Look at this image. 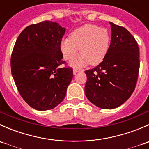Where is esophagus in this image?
<instances>
[{
    "mask_svg": "<svg viewBox=\"0 0 149 149\" xmlns=\"http://www.w3.org/2000/svg\"><path fill=\"white\" fill-rule=\"evenodd\" d=\"M81 69H79V68H73V74H76V73H77L78 72H79V71H81Z\"/></svg>",
    "mask_w": 149,
    "mask_h": 149,
    "instance_id": "esophagus-1",
    "label": "esophagus"
}]
</instances>
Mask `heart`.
Here are the masks:
<instances>
[{
  "label": "heart",
  "mask_w": 149,
  "mask_h": 149,
  "mask_svg": "<svg viewBox=\"0 0 149 149\" xmlns=\"http://www.w3.org/2000/svg\"><path fill=\"white\" fill-rule=\"evenodd\" d=\"M110 36L106 29L94 24H86L76 29L70 34V38L63 39L61 49L65 61H70L79 53L81 56L73 62V66H82L90 63L99 65L107 53Z\"/></svg>",
  "instance_id": "obj_1"
}]
</instances>
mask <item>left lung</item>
Instances as JSON below:
<instances>
[{"instance_id": "1", "label": "left lung", "mask_w": 149, "mask_h": 149, "mask_svg": "<svg viewBox=\"0 0 149 149\" xmlns=\"http://www.w3.org/2000/svg\"><path fill=\"white\" fill-rule=\"evenodd\" d=\"M111 42L104 59L97 67L85 71L87 99L102 109H114L133 94L139 76L138 43L123 26L109 22Z\"/></svg>"}]
</instances>
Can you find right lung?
<instances>
[{"label":"right lung","mask_w":149,"mask_h":149,"mask_svg":"<svg viewBox=\"0 0 149 149\" xmlns=\"http://www.w3.org/2000/svg\"><path fill=\"white\" fill-rule=\"evenodd\" d=\"M65 29L44 21L21 32L10 58L12 76L25 102L40 111L55 108L64 100L73 68L61 67V43Z\"/></svg>","instance_id":"right-lung-1"}]
</instances>
